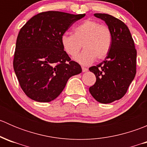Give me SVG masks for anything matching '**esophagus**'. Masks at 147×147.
<instances>
[{
	"instance_id": "1",
	"label": "esophagus",
	"mask_w": 147,
	"mask_h": 147,
	"mask_svg": "<svg viewBox=\"0 0 147 147\" xmlns=\"http://www.w3.org/2000/svg\"><path fill=\"white\" fill-rule=\"evenodd\" d=\"M82 72H85L88 70V68L85 67H82Z\"/></svg>"
}]
</instances>
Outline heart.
Masks as SVG:
<instances>
[{"instance_id":"b5f03b06","label":"heart","mask_w":147,"mask_h":147,"mask_svg":"<svg viewBox=\"0 0 147 147\" xmlns=\"http://www.w3.org/2000/svg\"><path fill=\"white\" fill-rule=\"evenodd\" d=\"M112 33L105 25L87 20L74 28L73 35L63 34L61 45L68 55L75 57L82 48L84 50L75 60L82 65L91 64L94 60H102L109 53L112 45Z\"/></svg>"}]
</instances>
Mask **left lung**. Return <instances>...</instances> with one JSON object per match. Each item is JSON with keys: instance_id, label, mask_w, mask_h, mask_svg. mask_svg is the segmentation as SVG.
<instances>
[{"instance_id": "1", "label": "left lung", "mask_w": 147, "mask_h": 147, "mask_svg": "<svg viewBox=\"0 0 147 147\" xmlns=\"http://www.w3.org/2000/svg\"><path fill=\"white\" fill-rule=\"evenodd\" d=\"M94 16L106 23L112 40L105 60L89 68L96 76V82L89 90L97 102L108 104L124 97L134 80L137 50L129 30L121 20L105 13Z\"/></svg>"}]
</instances>
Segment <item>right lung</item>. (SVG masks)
I'll return each mask as SVG.
<instances>
[{
  "label": "right lung",
  "mask_w": 147,
  "mask_h": 147,
  "mask_svg": "<svg viewBox=\"0 0 147 147\" xmlns=\"http://www.w3.org/2000/svg\"><path fill=\"white\" fill-rule=\"evenodd\" d=\"M85 14L47 11L34 16L20 29L13 68L20 87L32 100L49 102L57 98L67 82L82 72L61 45V36Z\"/></svg>",
  "instance_id": "add662e5"
}]
</instances>
